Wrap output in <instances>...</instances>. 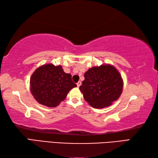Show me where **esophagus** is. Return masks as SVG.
I'll list each match as a JSON object with an SVG mask.
<instances>
[{
  "instance_id": "1",
  "label": "esophagus",
  "mask_w": 158,
  "mask_h": 158,
  "mask_svg": "<svg viewBox=\"0 0 158 158\" xmlns=\"http://www.w3.org/2000/svg\"><path fill=\"white\" fill-rule=\"evenodd\" d=\"M81 85V81H78V82L77 83V87H78V88H79V87L80 85Z\"/></svg>"
}]
</instances>
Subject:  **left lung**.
Segmentation results:
<instances>
[{
    "instance_id": "left-lung-1",
    "label": "left lung",
    "mask_w": 158,
    "mask_h": 158,
    "mask_svg": "<svg viewBox=\"0 0 158 158\" xmlns=\"http://www.w3.org/2000/svg\"><path fill=\"white\" fill-rule=\"evenodd\" d=\"M79 89L84 99L94 108L112 105L122 93L123 80L115 67L110 64L94 66L86 71Z\"/></svg>"
}]
</instances>
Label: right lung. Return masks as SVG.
<instances>
[{
    "label": "right lung",
    "instance_id": "obj_1",
    "mask_svg": "<svg viewBox=\"0 0 158 158\" xmlns=\"http://www.w3.org/2000/svg\"><path fill=\"white\" fill-rule=\"evenodd\" d=\"M71 75L64 72L62 66L52 64L36 69L31 77V92L41 105L56 107L66 98L69 92L77 85Z\"/></svg>",
    "mask_w": 158,
    "mask_h": 158
}]
</instances>
